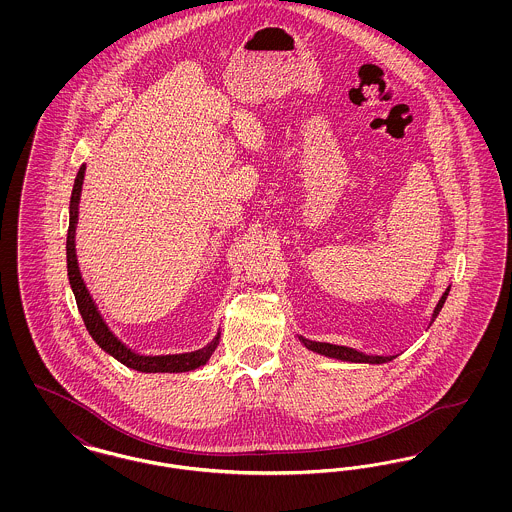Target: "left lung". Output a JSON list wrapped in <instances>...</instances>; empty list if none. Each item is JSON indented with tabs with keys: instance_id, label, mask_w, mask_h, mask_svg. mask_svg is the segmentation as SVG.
<instances>
[{
	"instance_id": "1",
	"label": "left lung",
	"mask_w": 512,
	"mask_h": 512,
	"mask_svg": "<svg viewBox=\"0 0 512 512\" xmlns=\"http://www.w3.org/2000/svg\"><path fill=\"white\" fill-rule=\"evenodd\" d=\"M449 290H451V286H447V290H445V293L441 295V299H439V303L436 305V309H434L432 322H434L436 317H438L439 311H441V307H443V303H445V299H447V295H449ZM432 322H430V324H432ZM299 341H301L307 349H311V351H315V353H320V355H324V357L338 359V361H347V363L382 365V363H390V361H393V359L397 357V355H366V353H361V351L351 349V347H345V345H334V343L311 341L307 340V338H303V336H299Z\"/></svg>"
}]
</instances>
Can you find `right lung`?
<instances>
[{
	"label": "right lung",
	"instance_id": "obj_1",
	"mask_svg": "<svg viewBox=\"0 0 512 512\" xmlns=\"http://www.w3.org/2000/svg\"><path fill=\"white\" fill-rule=\"evenodd\" d=\"M84 171L86 165L80 167L74 180L73 195H71V207H69V234H67V270H69V282L73 288L74 299L78 305V311L82 315V320L86 324V330L90 336L98 343L99 347L115 357L119 363L128 368H134L138 372H188L195 370L199 366L205 365L213 351L219 345L220 334L215 336V340L203 349H197L192 353H182V355H138L130 347H126L105 324V320L99 315L98 307L88 292L80 270H78V261H76V249H74V234H76V222H78V203H80V194H82V182H84Z\"/></svg>",
	"mask_w": 512,
	"mask_h": 512
}]
</instances>
